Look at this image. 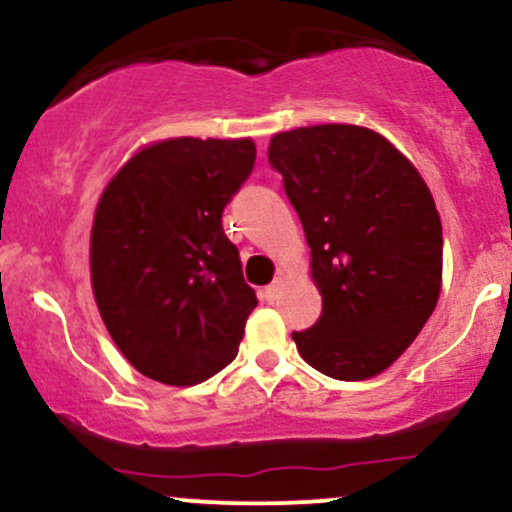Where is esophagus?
Wrapping results in <instances>:
<instances>
[{
    "label": "esophagus",
    "mask_w": 512,
    "mask_h": 512,
    "mask_svg": "<svg viewBox=\"0 0 512 512\" xmlns=\"http://www.w3.org/2000/svg\"><path fill=\"white\" fill-rule=\"evenodd\" d=\"M281 293H284V276H276V279L272 281V284L267 286V289H264V298H267L269 303H274V301H279V296Z\"/></svg>",
    "instance_id": "34e87169"
}]
</instances>
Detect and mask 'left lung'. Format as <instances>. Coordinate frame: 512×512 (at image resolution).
<instances>
[{"label":"left lung","mask_w":512,"mask_h":512,"mask_svg":"<svg viewBox=\"0 0 512 512\" xmlns=\"http://www.w3.org/2000/svg\"><path fill=\"white\" fill-rule=\"evenodd\" d=\"M267 156L303 223L322 296L315 325L293 332L298 354L334 380L380 375L414 342L443 286V226L431 190L368 127L279 132Z\"/></svg>","instance_id":"8db88e82"}]
</instances>
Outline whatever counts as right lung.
I'll return each instance as SVG.
<instances>
[{
  "instance_id": "right-lung-1",
  "label": "right lung",
  "mask_w": 512,
  "mask_h": 512,
  "mask_svg": "<svg viewBox=\"0 0 512 512\" xmlns=\"http://www.w3.org/2000/svg\"><path fill=\"white\" fill-rule=\"evenodd\" d=\"M255 142L146 144L105 185L91 226V286L110 337L146 378L197 385L238 354L257 296L221 226Z\"/></svg>"
}]
</instances>
